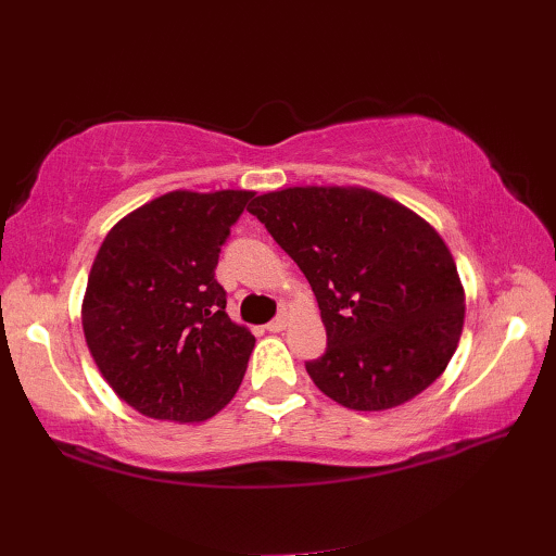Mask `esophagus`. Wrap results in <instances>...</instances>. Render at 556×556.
Wrapping results in <instances>:
<instances>
[{"label": "esophagus", "mask_w": 556, "mask_h": 556, "mask_svg": "<svg viewBox=\"0 0 556 556\" xmlns=\"http://www.w3.org/2000/svg\"><path fill=\"white\" fill-rule=\"evenodd\" d=\"M288 324H290L288 317H278V319H274L270 324H266V329H268L270 333H280V331L288 329Z\"/></svg>", "instance_id": "34e87169"}]
</instances>
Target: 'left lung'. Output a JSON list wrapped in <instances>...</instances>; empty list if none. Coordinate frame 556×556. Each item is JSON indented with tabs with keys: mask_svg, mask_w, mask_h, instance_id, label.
<instances>
[{
	"mask_svg": "<svg viewBox=\"0 0 556 556\" xmlns=\"http://www.w3.org/2000/svg\"><path fill=\"white\" fill-rule=\"evenodd\" d=\"M309 280L327 353L312 382L353 412H387L431 387L463 337L465 288L421 215L363 186H292L249 207Z\"/></svg>",
	"mask_w": 556,
	"mask_h": 556,
	"instance_id": "obj_1",
	"label": "left lung"
}]
</instances>
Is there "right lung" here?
Returning a JSON list of instances; mask_svg holds the SVG:
<instances>
[{"mask_svg": "<svg viewBox=\"0 0 556 556\" xmlns=\"http://www.w3.org/2000/svg\"><path fill=\"white\" fill-rule=\"evenodd\" d=\"M254 191L164 193L103 239L81 300V329L103 380L156 421L201 424L237 394L254 333L227 317L215 280Z\"/></svg>", "mask_w": 556, "mask_h": 556, "instance_id": "1", "label": "right lung"}]
</instances>
